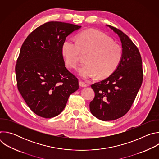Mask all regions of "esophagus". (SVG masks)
<instances>
[{"mask_svg":"<svg viewBox=\"0 0 159 159\" xmlns=\"http://www.w3.org/2000/svg\"><path fill=\"white\" fill-rule=\"evenodd\" d=\"M79 85L82 87H85L87 86V84L84 81H79Z\"/></svg>","mask_w":159,"mask_h":159,"instance_id":"34e87169","label":"esophagus"}]
</instances>
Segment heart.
<instances>
[{
  "label": "heart",
  "mask_w": 159,
  "mask_h": 159,
  "mask_svg": "<svg viewBox=\"0 0 159 159\" xmlns=\"http://www.w3.org/2000/svg\"><path fill=\"white\" fill-rule=\"evenodd\" d=\"M61 53L67 66L76 69L82 54H87L86 63L79 69V74L84 79L98 75L99 79L109 77L119 66L123 58V49L113 43L112 38L96 30H87L80 33L76 40H65Z\"/></svg>",
  "instance_id": "obj_1"
}]
</instances>
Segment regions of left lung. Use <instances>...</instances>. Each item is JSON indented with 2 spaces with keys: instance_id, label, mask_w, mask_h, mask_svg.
I'll return each instance as SVG.
<instances>
[{
  "instance_id": "obj_1",
  "label": "left lung",
  "mask_w": 159,
  "mask_h": 159,
  "mask_svg": "<svg viewBox=\"0 0 159 159\" xmlns=\"http://www.w3.org/2000/svg\"><path fill=\"white\" fill-rule=\"evenodd\" d=\"M120 38L123 58L109 77L91 85L95 93L90 111L98 119H118L130 109L143 81L142 60L137 46L119 29L108 25Z\"/></svg>"
}]
</instances>
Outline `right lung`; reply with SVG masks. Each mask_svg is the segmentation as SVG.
<instances>
[{"label": "right lung", "mask_w": 159, "mask_h": 159, "mask_svg": "<svg viewBox=\"0 0 159 159\" xmlns=\"http://www.w3.org/2000/svg\"><path fill=\"white\" fill-rule=\"evenodd\" d=\"M80 27L48 22L32 31L22 44L15 67L17 89L40 117L58 116L79 89L78 79L65 66L61 47L66 36Z\"/></svg>", "instance_id": "add662e5"}]
</instances>
